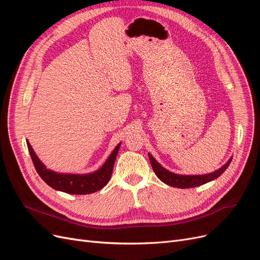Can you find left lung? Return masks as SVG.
<instances>
[{
    "instance_id": "8db88e82",
    "label": "left lung",
    "mask_w": 260,
    "mask_h": 260,
    "mask_svg": "<svg viewBox=\"0 0 260 260\" xmlns=\"http://www.w3.org/2000/svg\"><path fill=\"white\" fill-rule=\"evenodd\" d=\"M148 158L149 161H151L152 168L156 176L161 180L164 183H166L167 185L174 186V187H179V188H188V187H195V186H200L205 184L207 182H210V181L217 179L218 177L221 176L224 170L229 167V165L232 160V157L228 160L222 167H220L219 169L210 172V174L206 175H179L175 174V172H171L167 170L166 168H164L157 161L153 155L151 153H148Z\"/></svg>"
}]
</instances>
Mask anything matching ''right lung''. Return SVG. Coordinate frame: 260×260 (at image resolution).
Wrapping results in <instances>:
<instances>
[{
  "mask_svg": "<svg viewBox=\"0 0 260 260\" xmlns=\"http://www.w3.org/2000/svg\"><path fill=\"white\" fill-rule=\"evenodd\" d=\"M121 142L118 144L112 154L108 156V158L104 162L103 166L98 170L90 172V174H60V172L53 171L46 168L45 165L39 159V157L35 153L32 146L30 145L27 140V146L31 156V159L34 161L35 167L38 171L39 176L46 184H49L54 190L65 192L68 194H91L103 188L112 177L114 164L116 157L119 151Z\"/></svg>",
  "mask_w": 260,
  "mask_h": 260,
  "instance_id": "right-lung-1",
  "label": "right lung"
}]
</instances>
